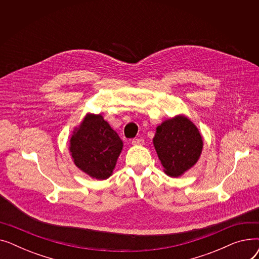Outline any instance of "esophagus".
Instances as JSON below:
<instances>
[{"label":"esophagus","instance_id":"esophagus-1","mask_svg":"<svg viewBox=\"0 0 259 259\" xmlns=\"http://www.w3.org/2000/svg\"><path fill=\"white\" fill-rule=\"evenodd\" d=\"M131 144L133 146H141V145H144L145 144V141L143 139H133L131 141Z\"/></svg>","mask_w":259,"mask_h":259}]
</instances>
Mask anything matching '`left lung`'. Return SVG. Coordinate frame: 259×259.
<instances>
[{"label": "left lung", "instance_id": "8db88e82", "mask_svg": "<svg viewBox=\"0 0 259 259\" xmlns=\"http://www.w3.org/2000/svg\"><path fill=\"white\" fill-rule=\"evenodd\" d=\"M153 145L164 172L179 178L200 157L203 142L197 127L186 115L166 119L156 128Z\"/></svg>", "mask_w": 259, "mask_h": 259}]
</instances>
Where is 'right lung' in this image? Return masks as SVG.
I'll use <instances>...</instances> for the list:
<instances>
[{"label":"right lung","mask_w":259,"mask_h":259,"mask_svg":"<svg viewBox=\"0 0 259 259\" xmlns=\"http://www.w3.org/2000/svg\"><path fill=\"white\" fill-rule=\"evenodd\" d=\"M74 165L90 178L107 180L115 168L122 141L102 114L87 113L69 141Z\"/></svg>","instance_id":"1"}]
</instances>
